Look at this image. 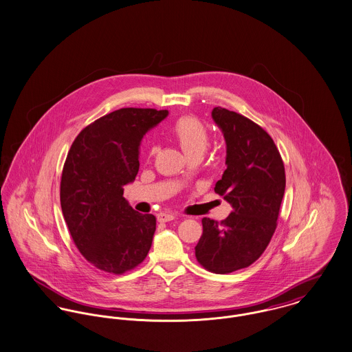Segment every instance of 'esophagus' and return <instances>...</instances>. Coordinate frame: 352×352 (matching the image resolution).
Wrapping results in <instances>:
<instances>
[{
  "mask_svg": "<svg viewBox=\"0 0 352 352\" xmlns=\"http://www.w3.org/2000/svg\"><path fill=\"white\" fill-rule=\"evenodd\" d=\"M173 219H176V216H175L173 213L162 212V213L157 214V221H160V223H166V221H170V220H173Z\"/></svg>",
  "mask_w": 352,
  "mask_h": 352,
  "instance_id": "34e87169",
  "label": "esophagus"
}]
</instances>
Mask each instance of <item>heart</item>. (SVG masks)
<instances>
[{
  "label": "heart",
  "mask_w": 352,
  "mask_h": 352,
  "mask_svg": "<svg viewBox=\"0 0 352 352\" xmlns=\"http://www.w3.org/2000/svg\"><path fill=\"white\" fill-rule=\"evenodd\" d=\"M170 133L188 159L193 156L201 157L210 144L207 128L196 118L184 116L176 120L170 128ZM153 152L155 151H151V155H153Z\"/></svg>",
  "instance_id": "obj_1"
}]
</instances>
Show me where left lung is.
I'll return each instance as SVG.
<instances>
[{
  "instance_id": "left-lung-1",
  "label": "left lung",
  "mask_w": 352,
  "mask_h": 352,
  "mask_svg": "<svg viewBox=\"0 0 352 352\" xmlns=\"http://www.w3.org/2000/svg\"><path fill=\"white\" fill-rule=\"evenodd\" d=\"M212 118L227 145V169L214 192L232 212L221 223L201 220L195 255L206 270L230 274L251 265L267 248L276 230L285 172L275 142L258 124L221 107L212 109Z\"/></svg>"
}]
</instances>
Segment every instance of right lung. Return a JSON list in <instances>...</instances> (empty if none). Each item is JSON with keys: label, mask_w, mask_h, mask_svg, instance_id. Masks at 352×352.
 <instances>
[{"label": "right lung", "mask_w": 352, "mask_h": 352, "mask_svg": "<svg viewBox=\"0 0 352 352\" xmlns=\"http://www.w3.org/2000/svg\"><path fill=\"white\" fill-rule=\"evenodd\" d=\"M168 111L121 108L84 128L63 169L60 200L72 239L89 263L124 274L146 258L156 217L122 197L139 172L142 138Z\"/></svg>", "instance_id": "add662e5"}]
</instances>
